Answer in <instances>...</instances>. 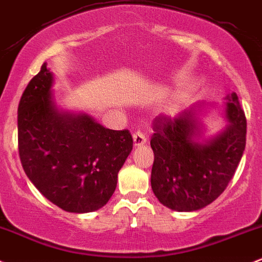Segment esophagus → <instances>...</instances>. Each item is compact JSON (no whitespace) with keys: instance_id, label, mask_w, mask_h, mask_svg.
I'll return each instance as SVG.
<instances>
[{"instance_id":"1","label":"esophagus","mask_w":262,"mask_h":262,"mask_svg":"<svg viewBox=\"0 0 262 262\" xmlns=\"http://www.w3.org/2000/svg\"><path fill=\"white\" fill-rule=\"evenodd\" d=\"M133 142H134V146L143 145L144 143H146L145 134H143L142 132H136V133L133 134Z\"/></svg>"}]
</instances>
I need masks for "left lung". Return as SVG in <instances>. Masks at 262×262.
Masks as SVG:
<instances>
[{
	"label": "left lung",
	"mask_w": 262,
	"mask_h": 262,
	"mask_svg": "<svg viewBox=\"0 0 262 262\" xmlns=\"http://www.w3.org/2000/svg\"><path fill=\"white\" fill-rule=\"evenodd\" d=\"M229 124L205 144L198 143L200 104L174 118L157 117L150 145L154 151L151 189L158 200L177 211H194L211 204L234 177L246 144V117L236 93L226 96Z\"/></svg>",
	"instance_id": "obj_1"
}]
</instances>
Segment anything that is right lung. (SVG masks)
Listing matches in <instances>:
<instances>
[{"label": "right lung", "instance_id": "obj_1", "mask_svg": "<svg viewBox=\"0 0 262 262\" xmlns=\"http://www.w3.org/2000/svg\"><path fill=\"white\" fill-rule=\"evenodd\" d=\"M43 63L18 104V153L33 185L58 208L91 212L104 206L133 149L129 130H112L87 114L63 113L51 96Z\"/></svg>", "mask_w": 262, "mask_h": 262}]
</instances>
